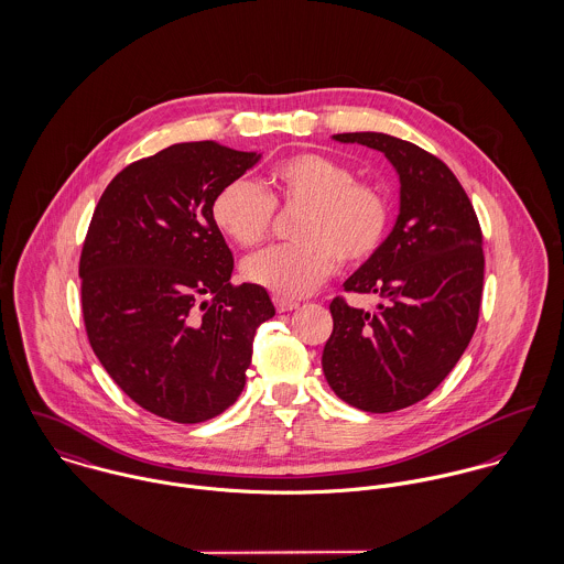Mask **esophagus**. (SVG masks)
Listing matches in <instances>:
<instances>
[{"instance_id": "1", "label": "esophagus", "mask_w": 564, "mask_h": 564, "mask_svg": "<svg viewBox=\"0 0 564 564\" xmlns=\"http://www.w3.org/2000/svg\"><path fill=\"white\" fill-rule=\"evenodd\" d=\"M273 304H275V308H278V313H291V311H295L300 304L297 302H293V300H286V297H273Z\"/></svg>"}]
</instances>
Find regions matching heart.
I'll return each mask as SVG.
<instances>
[{"mask_svg":"<svg viewBox=\"0 0 564 564\" xmlns=\"http://www.w3.org/2000/svg\"><path fill=\"white\" fill-rule=\"evenodd\" d=\"M267 193L249 180H232L213 199L215 226L237 245L253 247L271 232L275 208L297 213V241L267 247L242 262L247 282L278 297H304L323 284L338 260L369 262L391 228L389 197L376 184L329 156L302 152L267 171Z\"/></svg>","mask_w":564,"mask_h":564,"instance_id":"b5f03b06","label":"heart"}]
</instances>
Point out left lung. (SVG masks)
Returning a JSON list of instances; mask_svg holds the SVG:
<instances>
[{"label": "left lung", "instance_id": "1", "mask_svg": "<svg viewBox=\"0 0 564 564\" xmlns=\"http://www.w3.org/2000/svg\"><path fill=\"white\" fill-rule=\"evenodd\" d=\"M382 152L400 173L402 208L382 249L345 293H376L367 313L343 295L329 304L323 373L343 402L393 412L425 400L467 349L482 302V228L452 169L414 143L380 134H334Z\"/></svg>", "mask_w": 564, "mask_h": 564}]
</instances>
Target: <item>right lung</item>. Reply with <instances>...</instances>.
Wrapping results in <instances>:
<instances>
[{"instance_id": "add662e5", "label": "right lung", "mask_w": 564, "mask_h": 564, "mask_svg": "<svg viewBox=\"0 0 564 564\" xmlns=\"http://www.w3.org/2000/svg\"><path fill=\"white\" fill-rule=\"evenodd\" d=\"M260 156L215 141L128 164L101 193L80 253L82 317L115 384L152 414L202 423L241 395L253 336L275 308L230 282L213 199Z\"/></svg>"}]
</instances>
